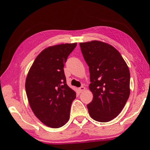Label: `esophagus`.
Wrapping results in <instances>:
<instances>
[{
    "mask_svg": "<svg viewBox=\"0 0 150 150\" xmlns=\"http://www.w3.org/2000/svg\"><path fill=\"white\" fill-rule=\"evenodd\" d=\"M85 89V87L84 86H81V87L79 88V93H82Z\"/></svg>",
    "mask_w": 150,
    "mask_h": 150,
    "instance_id": "34e87169",
    "label": "esophagus"
}]
</instances>
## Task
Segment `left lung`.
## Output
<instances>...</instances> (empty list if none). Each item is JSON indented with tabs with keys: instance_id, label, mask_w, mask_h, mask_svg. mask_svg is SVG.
<instances>
[{
	"instance_id": "obj_1",
	"label": "left lung",
	"mask_w": 150,
	"mask_h": 150,
	"mask_svg": "<svg viewBox=\"0 0 150 150\" xmlns=\"http://www.w3.org/2000/svg\"><path fill=\"white\" fill-rule=\"evenodd\" d=\"M81 52L89 67V89L93 94L87 105L91 118L107 122L116 118L130 96V71L118 51L106 43H80Z\"/></svg>"
}]
</instances>
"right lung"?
<instances>
[{
    "mask_svg": "<svg viewBox=\"0 0 150 150\" xmlns=\"http://www.w3.org/2000/svg\"><path fill=\"white\" fill-rule=\"evenodd\" d=\"M77 45L63 44L45 48L28 73L26 92L33 112L47 126L60 128L69 119L76 93L66 83L64 63Z\"/></svg>",
    "mask_w": 150,
    "mask_h": 150,
    "instance_id": "obj_1",
    "label": "right lung"
}]
</instances>
